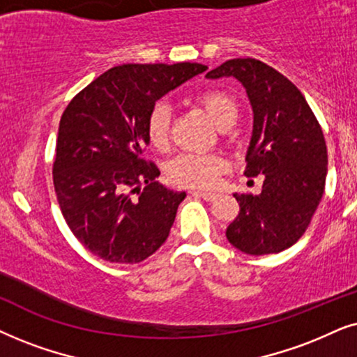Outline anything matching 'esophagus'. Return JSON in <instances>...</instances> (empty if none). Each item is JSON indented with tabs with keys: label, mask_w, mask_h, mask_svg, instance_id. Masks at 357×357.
Listing matches in <instances>:
<instances>
[{
	"label": "esophagus",
	"mask_w": 357,
	"mask_h": 357,
	"mask_svg": "<svg viewBox=\"0 0 357 357\" xmlns=\"http://www.w3.org/2000/svg\"><path fill=\"white\" fill-rule=\"evenodd\" d=\"M194 194H197L199 197H202L204 201H215V199L218 197V194L217 192H208V191H196Z\"/></svg>",
	"instance_id": "obj_1"
}]
</instances>
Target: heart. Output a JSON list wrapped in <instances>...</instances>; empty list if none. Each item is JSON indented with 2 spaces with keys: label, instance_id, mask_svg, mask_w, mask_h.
<instances>
[{
  "label": "heart",
  "instance_id": "obj_1",
  "mask_svg": "<svg viewBox=\"0 0 357 357\" xmlns=\"http://www.w3.org/2000/svg\"><path fill=\"white\" fill-rule=\"evenodd\" d=\"M196 101L220 129H227L235 122L236 104L234 98L223 89H206L197 94ZM169 119L171 111L168 104L158 102L151 107L146 119V137L150 145L156 150H165L169 144ZM227 168V160L220 155L183 153L169 161L166 173L169 181L178 186L208 189L215 186Z\"/></svg>",
  "mask_w": 357,
  "mask_h": 357
}]
</instances>
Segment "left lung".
Here are the masks:
<instances>
[{
	"label": "left lung",
	"mask_w": 357,
	"mask_h": 357,
	"mask_svg": "<svg viewBox=\"0 0 357 357\" xmlns=\"http://www.w3.org/2000/svg\"><path fill=\"white\" fill-rule=\"evenodd\" d=\"M206 76H231L243 84L253 109L245 176H264L258 196L234 194L240 213L227 240L253 256L287 250L307 230L325 191L328 155L320 123L296 84L263 61L227 60Z\"/></svg>",
	"instance_id": "1"
}]
</instances>
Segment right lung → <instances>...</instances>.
<instances>
[{
  "instance_id": "1",
  "label": "right lung",
  "mask_w": 357,
  "mask_h": 357,
  "mask_svg": "<svg viewBox=\"0 0 357 357\" xmlns=\"http://www.w3.org/2000/svg\"><path fill=\"white\" fill-rule=\"evenodd\" d=\"M207 66L127 63L98 76L60 119L54 184L61 213L84 248L104 261L140 263L168 238L186 192L156 181L142 158L155 102ZM137 192L139 199L130 194Z\"/></svg>"
}]
</instances>
